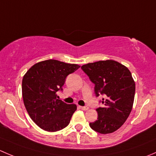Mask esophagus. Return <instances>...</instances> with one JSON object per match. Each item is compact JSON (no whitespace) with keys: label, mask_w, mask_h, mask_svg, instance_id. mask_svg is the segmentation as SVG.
I'll use <instances>...</instances> for the list:
<instances>
[{"label":"esophagus","mask_w":156,"mask_h":156,"mask_svg":"<svg viewBox=\"0 0 156 156\" xmlns=\"http://www.w3.org/2000/svg\"><path fill=\"white\" fill-rule=\"evenodd\" d=\"M80 107V108H81V109H82V110H84V111H86V110H87L88 108L87 106H79Z\"/></svg>","instance_id":"34e87169"}]
</instances>
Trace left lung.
Wrapping results in <instances>:
<instances>
[{
    "instance_id": "left-lung-1",
    "label": "left lung",
    "mask_w": 156,
    "mask_h": 156,
    "mask_svg": "<svg viewBox=\"0 0 156 156\" xmlns=\"http://www.w3.org/2000/svg\"><path fill=\"white\" fill-rule=\"evenodd\" d=\"M81 69L95 84L97 97L104 95L103 107L97 108V120L90 127L98 133H113L123 125L133 107L135 82L129 69L115 60L83 65Z\"/></svg>"
}]
</instances>
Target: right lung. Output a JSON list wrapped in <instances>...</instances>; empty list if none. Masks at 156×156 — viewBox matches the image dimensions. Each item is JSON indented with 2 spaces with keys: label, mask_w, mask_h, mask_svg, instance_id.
Instances as JSON below:
<instances>
[{
  "label": "right lung",
  "mask_w": 156,
  "mask_h": 156,
  "mask_svg": "<svg viewBox=\"0 0 156 156\" xmlns=\"http://www.w3.org/2000/svg\"><path fill=\"white\" fill-rule=\"evenodd\" d=\"M78 68L77 64L48 59L34 64L23 76L24 105L30 118L43 130L55 132L68 126L77 106L56 99V92L62 90L66 77Z\"/></svg>",
  "instance_id": "add662e5"
}]
</instances>
